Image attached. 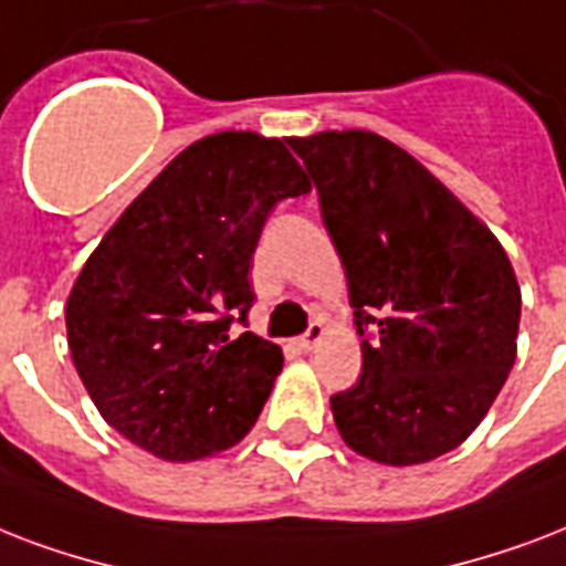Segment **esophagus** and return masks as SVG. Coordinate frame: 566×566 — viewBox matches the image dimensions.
<instances>
[{"instance_id":"34e87169","label":"esophagus","mask_w":566,"mask_h":566,"mask_svg":"<svg viewBox=\"0 0 566 566\" xmlns=\"http://www.w3.org/2000/svg\"><path fill=\"white\" fill-rule=\"evenodd\" d=\"M322 336H324L322 322H313V324H310V327H306L304 336H301V339H297V345H301V348H304V352H313L315 345L322 343Z\"/></svg>"}]
</instances>
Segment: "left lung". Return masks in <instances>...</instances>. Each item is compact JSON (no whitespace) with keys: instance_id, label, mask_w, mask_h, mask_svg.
<instances>
[{"instance_id":"8db88e82","label":"left lung","mask_w":566,"mask_h":566,"mask_svg":"<svg viewBox=\"0 0 566 566\" xmlns=\"http://www.w3.org/2000/svg\"><path fill=\"white\" fill-rule=\"evenodd\" d=\"M348 277L357 384L331 396L363 458L410 467L470 437L516 360L520 286L496 235L407 150L363 129L292 138Z\"/></svg>"}]
</instances>
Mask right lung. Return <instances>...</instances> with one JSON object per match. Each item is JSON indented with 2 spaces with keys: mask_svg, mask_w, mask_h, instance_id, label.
<instances>
[{
  "mask_svg": "<svg viewBox=\"0 0 566 566\" xmlns=\"http://www.w3.org/2000/svg\"><path fill=\"white\" fill-rule=\"evenodd\" d=\"M310 191L280 138L218 133L179 153L105 233L67 297V343L115 431L165 461L242 440L283 354L248 324L271 209Z\"/></svg>",
  "mask_w": 566,
  "mask_h": 566,
  "instance_id": "add662e5",
  "label": "right lung"
}]
</instances>
